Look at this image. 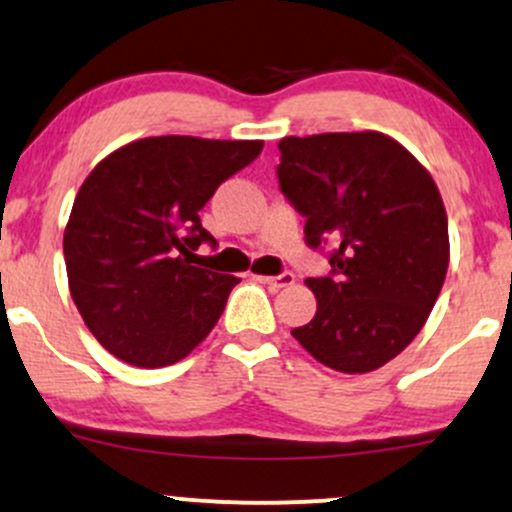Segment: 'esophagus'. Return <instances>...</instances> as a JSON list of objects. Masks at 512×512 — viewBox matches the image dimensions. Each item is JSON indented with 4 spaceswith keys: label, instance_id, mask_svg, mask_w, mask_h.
<instances>
[{
    "label": "esophagus",
    "instance_id": "1",
    "mask_svg": "<svg viewBox=\"0 0 512 512\" xmlns=\"http://www.w3.org/2000/svg\"><path fill=\"white\" fill-rule=\"evenodd\" d=\"M263 282H266L270 290H282V287L294 285V273H290V270H285V273L273 275V278H263Z\"/></svg>",
    "mask_w": 512,
    "mask_h": 512
}]
</instances>
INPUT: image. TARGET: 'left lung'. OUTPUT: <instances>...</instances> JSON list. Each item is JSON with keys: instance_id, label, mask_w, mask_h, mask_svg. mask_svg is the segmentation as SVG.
Wrapping results in <instances>:
<instances>
[{"instance_id": "obj_1", "label": "left lung", "mask_w": 512, "mask_h": 512, "mask_svg": "<svg viewBox=\"0 0 512 512\" xmlns=\"http://www.w3.org/2000/svg\"><path fill=\"white\" fill-rule=\"evenodd\" d=\"M278 148L280 191L306 218V244L335 246L330 273L306 278L316 316L292 335L330 369L374 371L417 338L446 280L438 186L410 150L378 131L287 136Z\"/></svg>"}]
</instances>
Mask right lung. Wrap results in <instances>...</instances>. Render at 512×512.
<instances>
[{
    "instance_id": "obj_1",
    "label": "right lung",
    "mask_w": 512,
    "mask_h": 512,
    "mask_svg": "<svg viewBox=\"0 0 512 512\" xmlns=\"http://www.w3.org/2000/svg\"><path fill=\"white\" fill-rule=\"evenodd\" d=\"M263 141L141 138L95 165L64 232L78 314L107 352L141 369L184 359L225 309L234 275L194 266L215 246L201 210Z\"/></svg>"
}]
</instances>
